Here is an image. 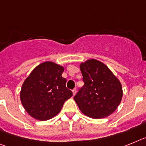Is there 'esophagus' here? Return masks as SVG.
I'll use <instances>...</instances> for the list:
<instances>
[{"label":"esophagus","instance_id":"1","mask_svg":"<svg viewBox=\"0 0 146 146\" xmlns=\"http://www.w3.org/2000/svg\"><path fill=\"white\" fill-rule=\"evenodd\" d=\"M76 88H74L73 90H72V92H73V96H74V95H76Z\"/></svg>","mask_w":146,"mask_h":146}]
</instances>
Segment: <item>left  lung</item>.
Instances as JSON below:
<instances>
[{
  "mask_svg": "<svg viewBox=\"0 0 146 146\" xmlns=\"http://www.w3.org/2000/svg\"><path fill=\"white\" fill-rule=\"evenodd\" d=\"M83 87L74 96L82 113L92 118H104L115 111L123 96L121 84L104 63L90 59L82 63Z\"/></svg>",
  "mask_w": 146,
  "mask_h": 146,
  "instance_id": "obj_1",
  "label": "left lung"
}]
</instances>
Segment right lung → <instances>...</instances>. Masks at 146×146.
<instances>
[{"label":"right lung","instance_id":"obj_1","mask_svg":"<svg viewBox=\"0 0 146 146\" xmlns=\"http://www.w3.org/2000/svg\"><path fill=\"white\" fill-rule=\"evenodd\" d=\"M64 68L51 62H43L27 77L20 91V100L28 113L39 120L56 116L73 92L62 76Z\"/></svg>","mask_w":146,"mask_h":146}]
</instances>
